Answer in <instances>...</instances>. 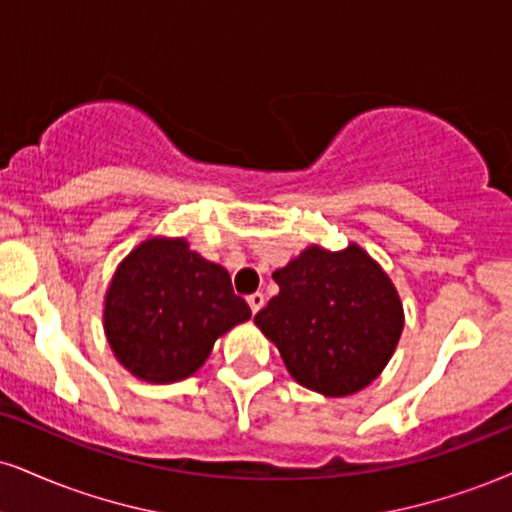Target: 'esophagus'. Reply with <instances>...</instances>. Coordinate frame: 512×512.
Listing matches in <instances>:
<instances>
[{"label":"esophagus","mask_w":512,"mask_h":512,"mask_svg":"<svg viewBox=\"0 0 512 512\" xmlns=\"http://www.w3.org/2000/svg\"><path fill=\"white\" fill-rule=\"evenodd\" d=\"M264 300H267V298H264V293H260V291L252 293V295H248V305H250L252 315H257V312L262 310V307H264Z\"/></svg>","instance_id":"obj_1"}]
</instances>
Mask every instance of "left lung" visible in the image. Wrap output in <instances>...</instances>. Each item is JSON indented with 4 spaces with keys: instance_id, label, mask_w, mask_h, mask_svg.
Here are the masks:
<instances>
[{
    "instance_id": "left-lung-1",
    "label": "left lung",
    "mask_w": 512,
    "mask_h": 512,
    "mask_svg": "<svg viewBox=\"0 0 512 512\" xmlns=\"http://www.w3.org/2000/svg\"><path fill=\"white\" fill-rule=\"evenodd\" d=\"M279 293L255 324L288 374L329 398L353 396L389 365L403 334V303L377 260L357 243L310 245L272 274Z\"/></svg>"
}]
</instances>
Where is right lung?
Listing matches in <instances>:
<instances>
[{"instance_id":"add662e5","label":"right lung","mask_w":512,"mask_h":512,"mask_svg":"<svg viewBox=\"0 0 512 512\" xmlns=\"http://www.w3.org/2000/svg\"><path fill=\"white\" fill-rule=\"evenodd\" d=\"M231 276L186 238L152 236L123 257L104 295V336L133 377L174 384L205 365L214 341L248 322Z\"/></svg>"}]
</instances>
